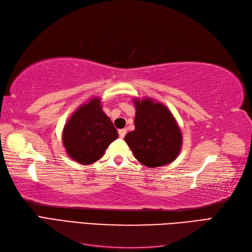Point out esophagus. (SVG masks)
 <instances>
[{
  "instance_id": "1",
  "label": "esophagus",
  "mask_w": 252,
  "mask_h": 252,
  "mask_svg": "<svg viewBox=\"0 0 252 252\" xmlns=\"http://www.w3.org/2000/svg\"><path fill=\"white\" fill-rule=\"evenodd\" d=\"M125 134H126V129H120V130H119V135H120V138H121V139H123L124 136H125Z\"/></svg>"
}]
</instances>
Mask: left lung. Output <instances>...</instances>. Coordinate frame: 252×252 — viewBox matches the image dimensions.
I'll use <instances>...</instances> for the list:
<instances>
[{
    "instance_id": "8db88e82",
    "label": "left lung",
    "mask_w": 252,
    "mask_h": 252,
    "mask_svg": "<svg viewBox=\"0 0 252 252\" xmlns=\"http://www.w3.org/2000/svg\"><path fill=\"white\" fill-rule=\"evenodd\" d=\"M133 103L135 129L125 135V142L145 166L155 168L170 164L182 147V133L172 113L151 98H134Z\"/></svg>"
}]
</instances>
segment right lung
Segmentation results:
<instances>
[{
	"label": "right lung",
	"instance_id": "1",
	"mask_svg": "<svg viewBox=\"0 0 252 252\" xmlns=\"http://www.w3.org/2000/svg\"><path fill=\"white\" fill-rule=\"evenodd\" d=\"M118 131L102 110L101 100L94 97L83 104L67 121L63 130L66 152L75 162L89 165L100 159Z\"/></svg>",
	"mask_w": 252,
	"mask_h": 252
}]
</instances>
